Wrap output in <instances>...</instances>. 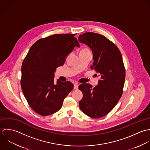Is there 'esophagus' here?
I'll return each instance as SVG.
<instances>
[{
	"label": "esophagus",
	"instance_id": "obj_1",
	"mask_svg": "<svg viewBox=\"0 0 150 150\" xmlns=\"http://www.w3.org/2000/svg\"><path fill=\"white\" fill-rule=\"evenodd\" d=\"M78 84L75 83L74 84V89H78Z\"/></svg>",
	"mask_w": 150,
	"mask_h": 150
}]
</instances>
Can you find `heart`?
I'll return each instance as SVG.
<instances>
[{"mask_svg": "<svg viewBox=\"0 0 150 150\" xmlns=\"http://www.w3.org/2000/svg\"><path fill=\"white\" fill-rule=\"evenodd\" d=\"M89 50L88 49H83V50Z\"/></svg>", "mask_w": 150, "mask_h": 150, "instance_id": "obj_1", "label": "heart"}]
</instances>
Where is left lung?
I'll return each instance as SVG.
<instances>
[{"label": "left lung", "instance_id": "8db88e82", "mask_svg": "<svg viewBox=\"0 0 150 150\" xmlns=\"http://www.w3.org/2000/svg\"><path fill=\"white\" fill-rule=\"evenodd\" d=\"M78 39L91 49L90 68L100 75L98 85L93 89L88 83L79 86L83 94L79 107L86 115L100 118L115 107L122 95L125 79L122 57L118 47L101 34L88 32L80 35Z\"/></svg>", "mask_w": 150, "mask_h": 150}]
</instances>
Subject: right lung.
<instances>
[{
	"label": "right lung",
	"mask_w": 150,
	"mask_h": 150,
	"mask_svg": "<svg viewBox=\"0 0 150 150\" xmlns=\"http://www.w3.org/2000/svg\"><path fill=\"white\" fill-rule=\"evenodd\" d=\"M75 34H54L37 40L23 62L21 86L30 108L42 116L58 111L73 89L69 82H54L56 69L79 43Z\"/></svg>",
	"instance_id": "add662e5"
}]
</instances>
